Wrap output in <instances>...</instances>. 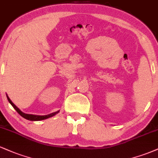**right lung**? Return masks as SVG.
I'll list each match as a JSON object with an SVG mask.
<instances>
[{"label":"right lung","mask_w":158,"mask_h":158,"mask_svg":"<svg viewBox=\"0 0 158 158\" xmlns=\"http://www.w3.org/2000/svg\"><path fill=\"white\" fill-rule=\"evenodd\" d=\"M6 97H7V99H8L9 102L11 103V105L12 106L13 108H14L17 111V112H18L20 116H22V117H23V118H25V119H27V120H33V121H35V120H42L46 119V118H50V117H52V116L55 115V114H57V113L58 112H54V113H52V114H48V115H42V116L41 115H35V114H25V113L22 112L21 111H20V109H18V107H17L16 106L12 103V101H11V100L9 99V98L8 97V96L6 95Z\"/></svg>","instance_id":"1"}]
</instances>
